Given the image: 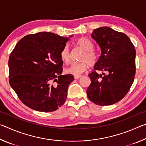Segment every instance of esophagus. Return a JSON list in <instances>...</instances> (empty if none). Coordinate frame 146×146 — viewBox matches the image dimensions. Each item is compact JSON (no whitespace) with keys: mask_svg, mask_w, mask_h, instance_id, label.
Wrapping results in <instances>:
<instances>
[{"mask_svg":"<svg viewBox=\"0 0 146 146\" xmlns=\"http://www.w3.org/2000/svg\"><path fill=\"white\" fill-rule=\"evenodd\" d=\"M81 76H82V75H74V78H75V79H78V78H80Z\"/></svg>","mask_w":146,"mask_h":146,"instance_id":"esophagus-1","label":"esophagus"}]
</instances>
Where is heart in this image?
<instances>
[{
    "label": "heart",
    "instance_id": "1",
    "mask_svg": "<svg viewBox=\"0 0 146 146\" xmlns=\"http://www.w3.org/2000/svg\"><path fill=\"white\" fill-rule=\"evenodd\" d=\"M76 46L84 50L80 58V62L73 63L66 69V73L73 75H79L84 72L88 66H93L97 62L98 55L95 51L93 50V44L89 39L85 37L78 38L76 42ZM60 58L65 64H68L70 60V49L68 46H65L60 53Z\"/></svg>",
    "mask_w": 146,
    "mask_h": 146
}]
</instances>
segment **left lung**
Listing matches in <instances>:
<instances>
[{"label":"left lung","instance_id":"8db88e82","mask_svg":"<svg viewBox=\"0 0 146 146\" xmlns=\"http://www.w3.org/2000/svg\"><path fill=\"white\" fill-rule=\"evenodd\" d=\"M91 35L101 54L95 71L88 75L91 82L86 91L88 97L97 105L114 104L125 97L134 80L135 47L126 35L109 27L94 29ZM96 70L104 73L98 74Z\"/></svg>","mask_w":146,"mask_h":146}]
</instances>
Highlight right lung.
Here are the masks:
<instances>
[{
  "label": "right lung",
  "mask_w": 146,
  "mask_h": 146,
  "mask_svg": "<svg viewBox=\"0 0 146 146\" xmlns=\"http://www.w3.org/2000/svg\"><path fill=\"white\" fill-rule=\"evenodd\" d=\"M71 35L50 32L28 35L9 56V84L22 102L32 110L51 112L65 102L73 75H62L60 53Z\"/></svg>",
  "instance_id": "1"
}]
</instances>
